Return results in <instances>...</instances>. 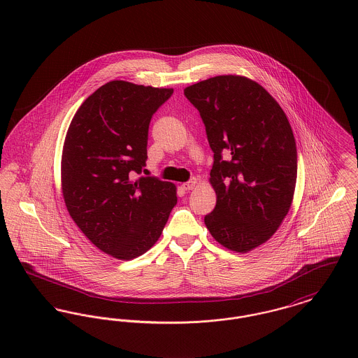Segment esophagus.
I'll return each mask as SVG.
<instances>
[{
  "mask_svg": "<svg viewBox=\"0 0 358 358\" xmlns=\"http://www.w3.org/2000/svg\"><path fill=\"white\" fill-rule=\"evenodd\" d=\"M197 187V180L196 178H191L188 182H184L182 184V188L185 189V191H192Z\"/></svg>",
  "mask_w": 358,
  "mask_h": 358,
  "instance_id": "1",
  "label": "esophagus"
}]
</instances>
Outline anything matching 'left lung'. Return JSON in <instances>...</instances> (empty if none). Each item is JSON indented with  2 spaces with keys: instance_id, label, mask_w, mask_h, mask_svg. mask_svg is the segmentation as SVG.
<instances>
[{
  "instance_id": "8db88e82",
  "label": "left lung",
  "mask_w": 358,
  "mask_h": 358,
  "mask_svg": "<svg viewBox=\"0 0 358 358\" xmlns=\"http://www.w3.org/2000/svg\"><path fill=\"white\" fill-rule=\"evenodd\" d=\"M184 95L214 152L217 204L204 223L220 245L245 253L271 238L290 210L297 181L292 127L275 99L244 76H215Z\"/></svg>"
}]
</instances>
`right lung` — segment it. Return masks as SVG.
I'll return each mask as SVG.
<instances>
[{"label": "right lung", "instance_id": "1", "mask_svg": "<svg viewBox=\"0 0 358 358\" xmlns=\"http://www.w3.org/2000/svg\"><path fill=\"white\" fill-rule=\"evenodd\" d=\"M171 94L173 88L106 83L83 102L66 132L61 185L68 213L95 247L120 260L152 247L177 204L174 184L138 177L152 114Z\"/></svg>", "mask_w": 358, "mask_h": 358}]
</instances>
